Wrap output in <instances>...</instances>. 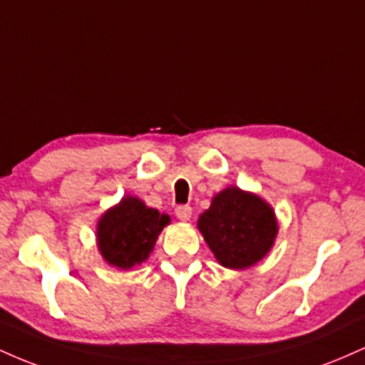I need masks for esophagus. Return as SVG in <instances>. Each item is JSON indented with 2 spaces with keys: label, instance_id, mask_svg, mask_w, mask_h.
I'll use <instances>...</instances> for the list:
<instances>
[{
  "label": "esophagus",
  "instance_id": "1",
  "mask_svg": "<svg viewBox=\"0 0 365 365\" xmlns=\"http://www.w3.org/2000/svg\"><path fill=\"white\" fill-rule=\"evenodd\" d=\"M175 215H177V217L180 221H188L192 217V207L190 206H178L177 209H175Z\"/></svg>",
  "mask_w": 365,
  "mask_h": 365
}]
</instances>
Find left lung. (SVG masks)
<instances>
[{
	"instance_id": "8db88e82",
	"label": "left lung",
	"mask_w": 365,
	"mask_h": 365,
	"mask_svg": "<svg viewBox=\"0 0 365 365\" xmlns=\"http://www.w3.org/2000/svg\"><path fill=\"white\" fill-rule=\"evenodd\" d=\"M216 261L228 269H249L262 261L278 237L274 209L261 195L226 187L197 220Z\"/></svg>"
}]
</instances>
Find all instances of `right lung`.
<instances>
[{"mask_svg": "<svg viewBox=\"0 0 365 365\" xmlns=\"http://www.w3.org/2000/svg\"><path fill=\"white\" fill-rule=\"evenodd\" d=\"M170 221L168 215L145 206L139 197L123 195L103 212L96 226L99 254L113 267L132 269L148 261L159 233Z\"/></svg>", "mask_w": 365, "mask_h": 365, "instance_id": "add662e5", "label": "right lung"}]
</instances>
